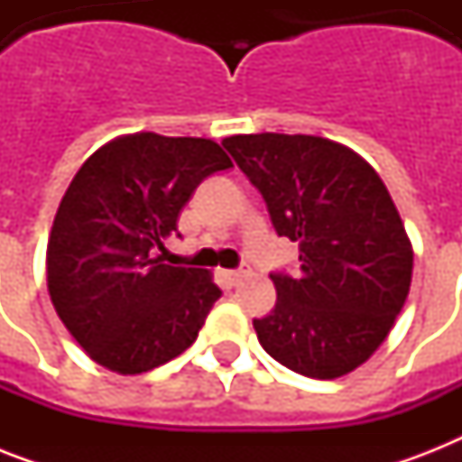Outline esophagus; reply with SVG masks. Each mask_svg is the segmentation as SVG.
I'll return each mask as SVG.
<instances>
[{
    "mask_svg": "<svg viewBox=\"0 0 462 462\" xmlns=\"http://www.w3.org/2000/svg\"><path fill=\"white\" fill-rule=\"evenodd\" d=\"M245 275H246V271H225V278H227V282H230V285H239Z\"/></svg>",
    "mask_w": 462,
    "mask_h": 462,
    "instance_id": "obj_1",
    "label": "esophagus"
}]
</instances>
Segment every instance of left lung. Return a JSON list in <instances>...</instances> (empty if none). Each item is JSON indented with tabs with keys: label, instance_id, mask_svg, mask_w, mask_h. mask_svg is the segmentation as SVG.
<instances>
[{
	"label": "left lung",
	"instance_id": "left-lung-1",
	"mask_svg": "<svg viewBox=\"0 0 462 462\" xmlns=\"http://www.w3.org/2000/svg\"><path fill=\"white\" fill-rule=\"evenodd\" d=\"M266 199L275 232L300 245V273L271 275L275 309L256 319L273 359L311 379H340L386 340L408 300L412 242L369 162L309 134L223 139Z\"/></svg>",
	"mask_w": 462,
	"mask_h": 462
}]
</instances>
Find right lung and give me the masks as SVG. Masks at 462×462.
Masks as SVG:
<instances>
[{
    "label": "right lung",
    "mask_w": 462,
    "mask_h": 462,
    "mask_svg": "<svg viewBox=\"0 0 462 462\" xmlns=\"http://www.w3.org/2000/svg\"><path fill=\"white\" fill-rule=\"evenodd\" d=\"M232 167L210 139L122 134L90 155L61 196L47 239L54 311L110 372L143 374L187 350L220 297L210 271L155 249L208 174Z\"/></svg>",
    "instance_id": "obj_1"
}]
</instances>
